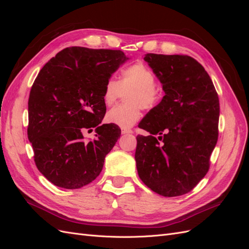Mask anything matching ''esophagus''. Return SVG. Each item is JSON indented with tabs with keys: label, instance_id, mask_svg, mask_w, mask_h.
Listing matches in <instances>:
<instances>
[{
	"label": "esophagus",
	"instance_id": "esophagus-1",
	"mask_svg": "<svg viewBox=\"0 0 249 249\" xmlns=\"http://www.w3.org/2000/svg\"><path fill=\"white\" fill-rule=\"evenodd\" d=\"M133 131L130 130V129H122V134L124 135V134H132Z\"/></svg>",
	"mask_w": 249,
	"mask_h": 249
}]
</instances>
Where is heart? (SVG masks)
I'll return each instance as SVG.
<instances>
[{
  "label": "heart",
  "instance_id": "obj_1",
  "mask_svg": "<svg viewBox=\"0 0 249 249\" xmlns=\"http://www.w3.org/2000/svg\"><path fill=\"white\" fill-rule=\"evenodd\" d=\"M154 71L144 63L131 64L120 74L119 81L110 78L103 89V101L107 107L114 105L123 93H126L129 105L116 106L108 111L106 120L123 129H129L141 117V108L153 109L162 99V88L156 84Z\"/></svg>",
  "mask_w": 249,
  "mask_h": 249
}]
</instances>
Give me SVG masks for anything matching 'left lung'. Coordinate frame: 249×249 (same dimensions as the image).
Returning a JSON list of instances; mask_svg holds the SVG:
<instances>
[{"label": "left lung", "mask_w": 249, "mask_h": 249, "mask_svg": "<svg viewBox=\"0 0 249 249\" xmlns=\"http://www.w3.org/2000/svg\"><path fill=\"white\" fill-rule=\"evenodd\" d=\"M143 59L165 95L139 124L152 135L137 136V171L154 192L179 196L209 170L218 139L219 99L208 72L192 57L146 54Z\"/></svg>", "instance_id": "left-lung-1"}]
</instances>
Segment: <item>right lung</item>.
Instances as JSON below:
<instances>
[{
    "mask_svg": "<svg viewBox=\"0 0 249 249\" xmlns=\"http://www.w3.org/2000/svg\"><path fill=\"white\" fill-rule=\"evenodd\" d=\"M127 59L119 50L71 47L39 71L28 102V138L37 168L52 184L79 189L99 177L120 137L116 124H100L103 89ZM92 127L97 138L85 142L82 132Z\"/></svg>",
    "mask_w": 249,
    "mask_h": 249,
    "instance_id": "add662e5",
    "label": "right lung"
}]
</instances>
